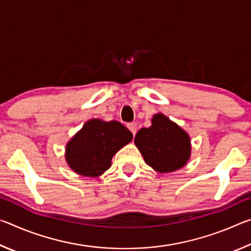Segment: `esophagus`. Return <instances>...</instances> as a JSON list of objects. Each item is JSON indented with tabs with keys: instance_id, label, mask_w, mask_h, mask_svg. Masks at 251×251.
<instances>
[{
	"instance_id": "esophagus-1",
	"label": "esophagus",
	"mask_w": 251,
	"mask_h": 251,
	"mask_svg": "<svg viewBox=\"0 0 251 251\" xmlns=\"http://www.w3.org/2000/svg\"><path fill=\"white\" fill-rule=\"evenodd\" d=\"M127 127H128V129L131 131V134L135 136L136 131H137V124H135V123H130V124L127 125Z\"/></svg>"
}]
</instances>
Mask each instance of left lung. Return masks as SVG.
<instances>
[{
    "label": "left lung",
    "instance_id": "obj_1",
    "mask_svg": "<svg viewBox=\"0 0 251 251\" xmlns=\"http://www.w3.org/2000/svg\"><path fill=\"white\" fill-rule=\"evenodd\" d=\"M135 145L145 163L158 173H171L184 167L190 158V137L164 114H155L151 126L139 129Z\"/></svg>",
    "mask_w": 251,
    "mask_h": 251
}]
</instances>
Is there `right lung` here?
Returning a JSON list of instances; mask_svg holds the SVG:
<instances>
[{
  "instance_id": "1",
  "label": "right lung",
  "mask_w": 251,
  "mask_h": 251,
  "mask_svg": "<svg viewBox=\"0 0 251 251\" xmlns=\"http://www.w3.org/2000/svg\"><path fill=\"white\" fill-rule=\"evenodd\" d=\"M133 134L117 121L93 118L67 143L65 159L76 174L99 177L112 165V158L127 145Z\"/></svg>"
}]
</instances>
